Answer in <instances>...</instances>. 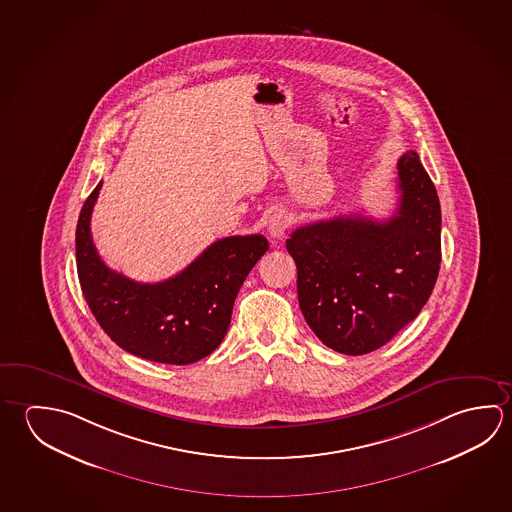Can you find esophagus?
<instances>
[{
	"label": "esophagus",
	"mask_w": 512,
	"mask_h": 512,
	"mask_svg": "<svg viewBox=\"0 0 512 512\" xmlns=\"http://www.w3.org/2000/svg\"><path fill=\"white\" fill-rule=\"evenodd\" d=\"M291 225V219L284 212H275L273 216L269 217L268 221V234L273 239H282L287 232V228Z\"/></svg>",
	"instance_id": "esophagus-1"
}]
</instances>
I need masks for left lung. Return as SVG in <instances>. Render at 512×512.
I'll return each mask as SVG.
<instances>
[{"mask_svg": "<svg viewBox=\"0 0 512 512\" xmlns=\"http://www.w3.org/2000/svg\"><path fill=\"white\" fill-rule=\"evenodd\" d=\"M401 190L386 221L340 216L296 228L298 304L329 349L361 356L383 347L417 318L440 269V203L419 154L397 162Z\"/></svg>", "mask_w": 512, "mask_h": 512, "instance_id": "left-lung-1", "label": "left lung"}]
</instances>
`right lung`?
<instances>
[{"mask_svg":"<svg viewBox=\"0 0 512 512\" xmlns=\"http://www.w3.org/2000/svg\"><path fill=\"white\" fill-rule=\"evenodd\" d=\"M102 181L77 223L75 253L82 293L100 327L120 349L167 365H189L219 347L232 320L235 296L257 260L264 235H234L210 244L178 275L142 284L109 269L91 239V210Z\"/></svg>","mask_w":512,"mask_h":512,"instance_id":"add662e5","label":"right lung"}]
</instances>
